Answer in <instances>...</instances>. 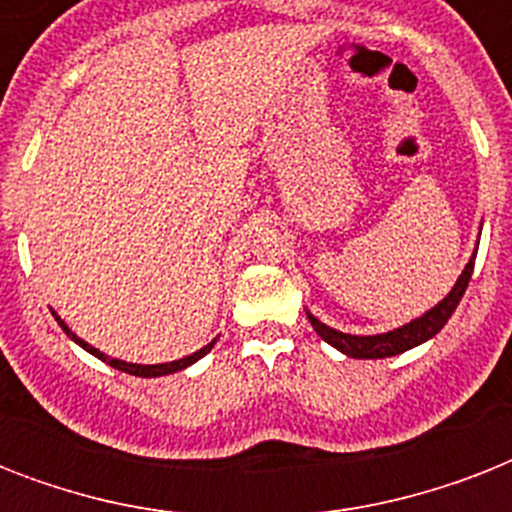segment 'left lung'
<instances>
[{
  "label": "left lung",
  "instance_id": "left-lung-1",
  "mask_svg": "<svg viewBox=\"0 0 512 512\" xmlns=\"http://www.w3.org/2000/svg\"><path fill=\"white\" fill-rule=\"evenodd\" d=\"M476 252L478 244L473 249V255H470L468 265L462 268L460 279L452 287V292L441 300L438 305H433L430 311H425L420 319H412L409 324L398 329H390V332H382V335H348V332H340V329L327 327L324 321H319L313 316L311 311L308 313V321H311V327L316 329V335L321 337L324 342H329L332 348H337L340 353L350 358H390L398 356V353H404V350H412L422 342H428L430 337H436L444 324L452 319V313L457 311V305H460L462 295H465V289H468L470 273H473V263H476Z\"/></svg>",
  "mask_w": 512,
  "mask_h": 512
}]
</instances>
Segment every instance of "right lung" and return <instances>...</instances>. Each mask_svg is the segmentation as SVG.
Here are the masks:
<instances>
[{
	"label": "right lung",
	"mask_w": 512,
	"mask_h": 512,
	"mask_svg": "<svg viewBox=\"0 0 512 512\" xmlns=\"http://www.w3.org/2000/svg\"><path fill=\"white\" fill-rule=\"evenodd\" d=\"M52 316H55V321H58L60 327H63V332H66L71 340L79 345V348H84L87 353H92L95 358H100V361H106V364H111L114 369H119V372H127V374H135V377H164V374H172V372H180V369H188L191 364H196L199 358H204L209 353V350L215 348V340L207 342L204 348L196 350V353H191V356H183V358H177V361H170V364H130V361H122V358H111L106 356L103 350H98L95 345H90V342H84L82 337L74 335L71 329H68V324L63 319H60L58 313L52 311Z\"/></svg>",
	"instance_id": "obj_1"
}]
</instances>
